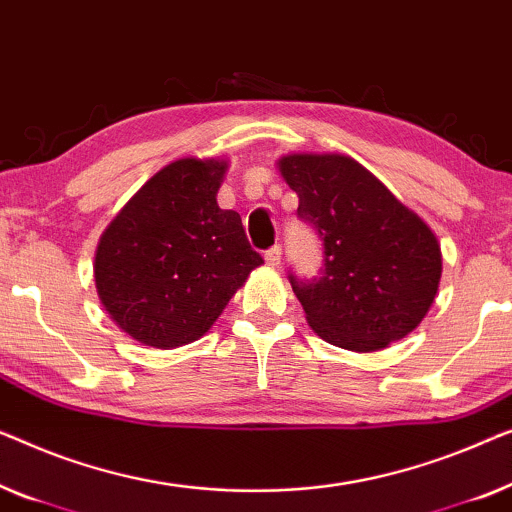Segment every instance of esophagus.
<instances>
[{
	"instance_id": "1",
	"label": "esophagus",
	"mask_w": 512,
	"mask_h": 512,
	"mask_svg": "<svg viewBox=\"0 0 512 512\" xmlns=\"http://www.w3.org/2000/svg\"><path fill=\"white\" fill-rule=\"evenodd\" d=\"M264 259H266V264H269V266H278L280 259H283V246H280V243H276V246L266 250Z\"/></svg>"
}]
</instances>
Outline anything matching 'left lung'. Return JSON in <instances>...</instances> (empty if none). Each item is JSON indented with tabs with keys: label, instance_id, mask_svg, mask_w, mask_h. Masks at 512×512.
<instances>
[{
	"label": "left lung",
	"instance_id": "obj_1",
	"mask_svg": "<svg viewBox=\"0 0 512 512\" xmlns=\"http://www.w3.org/2000/svg\"><path fill=\"white\" fill-rule=\"evenodd\" d=\"M280 174L297 218L322 241V266L292 290L315 334L338 348H387L420 325L441 280L431 229L362 164L345 155H287Z\"/></svg>",
	"mask_w": 512,
	"mask_h": 512
}]
</instances>
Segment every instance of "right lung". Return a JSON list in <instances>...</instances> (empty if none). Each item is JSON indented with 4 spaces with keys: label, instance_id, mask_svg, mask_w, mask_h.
<instances>
[{
    "label": "right lung",
    "instance_id": "add662e5",
    "mask_svg": "<svg viewBox=\"0 0 512 512\" xmlns=\"http://www.w3.org/2000/svg\"><path fill=\"white\" fill-rule=\"evenodd\" d=\"M227 164L171 162L127 201L95 257L99 299L122 331L150 348L206 334L248 273L264 262L241 215L215 201Z\"/></svg>",
    "mask_w": 512,
    "mask_h": 512
}]
</instances>
